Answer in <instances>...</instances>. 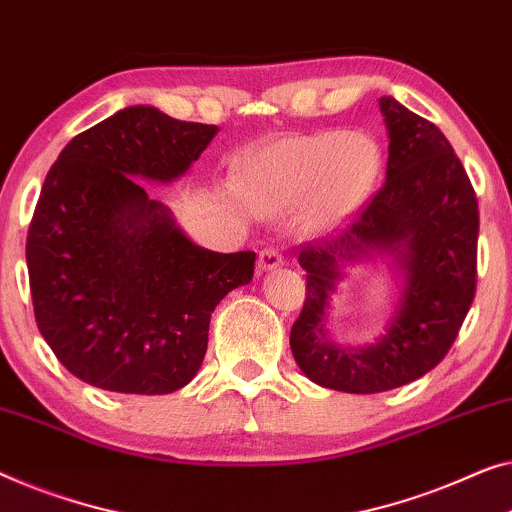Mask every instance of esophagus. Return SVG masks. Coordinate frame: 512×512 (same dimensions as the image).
<instances>
[{
	"label": "esophagus",
	"mask_w": 512,
	"mask_h": 512,
	"mask_svg": "<svg viewBox=\"0 0 512 512\" xmlns=\"http://www.w3.org/2000/svg\"><path fill=\"white\" fill-rule=\"evenodd\" d=\"M279 265H284V256H281L279 249L268 247V249H263L261 254H258V270H261V272L274 270V268H279Z\"/></svg>",
	"instance_id": "1"
}]
</instances>
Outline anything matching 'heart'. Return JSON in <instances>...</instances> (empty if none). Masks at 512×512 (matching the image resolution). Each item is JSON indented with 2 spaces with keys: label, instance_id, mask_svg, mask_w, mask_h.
Returning <instances> with one entry per match:
<instances>
[{
  "label": "heart",
  "instance_id": "obj_1",
  "mask_svg": "<svg viewBox=\"0 0 512 512\" xmlns=\"http://www.w3.org/2000/svg\"><path fill=\"white\" fill-rule=\"evenodd\" d=\"M381 168L379 145L365 133L318 131L270 145L242 175V191L258 210L305 201L337 217L369 194Z\"/></svg>",
  "mask_w": 512,
  "mask_h": 512
}]
</instances>
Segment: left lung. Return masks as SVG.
Returning a JSON list of instances; mask_svg holds the SVG:
<instances>
[{
	"instance_id": "1",
	"label": "left lung",
	"mask_w": 512,
	"mask_h": 512,
	"mask_svg": "<svg viewBox=\"0 0 512 512\" xmlns=\"http://www.w3.org/2000/svg\"><path fill=\"white\" fill-rule=\"evenodd\" d=\"M388 127L385 182L351 224L330 240L307 242L298 261L307 295L291 328V351L311 381L374 395L425 376L446 358L476 295L478 198L441 129L381 96ZM381 250L400 261L407 286L379 343L344 349L324 339L327 300L339 264Z\"/></svg>"
}]
</instances>
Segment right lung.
<instances>
[{
  "instance_id": "add662e5",
  "label": "right lung",
  "mask_w": 512,
  "mask_h": 512,
  "mask_svg": "<svg viewBox=\"0 0 512 512\" xmlns=\"http://www.w3.org/2000/svg\"><path fill=\"white\" fill-rule=\"evenodd\" d=\"M217 131L131 106L78 133L48 170L27 233L29 291L43 339L80 381L184 388L214 307L254 277V251L198 247L138 182L184 175Z\"/></svg>"
}]
</instances>
